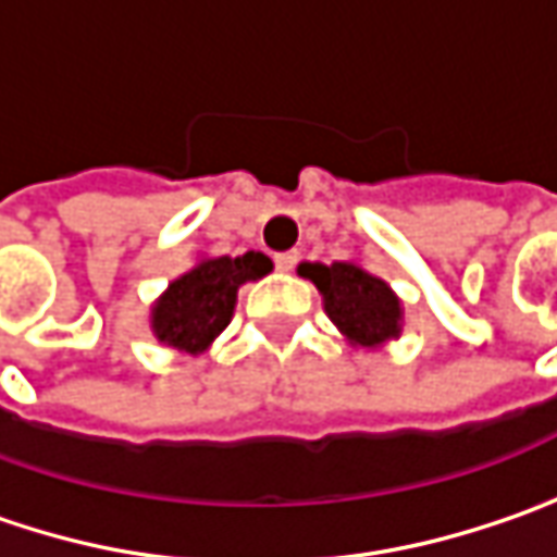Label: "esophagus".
<instances>
[{"instance_id": "obj_1", "label": "esophagus", "mask_w": 557, "mask_h": 557, "mask_svg": "<svg viewBox=\"0 0 557 557\" xmlns=\"http://www.w3.org/2000/svg\"><path fill=\"white\" fill-rule=\"evenodd\" d=\"M274 264H277V271L289 274V271L299 264V251H280L277 258H274Z\"/></svg>"}]
</instances>
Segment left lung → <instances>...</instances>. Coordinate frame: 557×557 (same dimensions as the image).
<instances>
[{
	"label": "left lung",
	"instance_id": "obj_1",
	"mask_svg": "<svg viewBox=\"0 0 557 557\" xmlns=\"http://www.w3.org/2000/svg\"><path fill=\"white\" fill-rule=\"evenodd\" d=\"M296 271L299 277L314 283L324 314L334 321V327L352 349L375 352L404 334V299L359 258L334 264L302 261Z\"/></svg>",
	"mask_w": 557,
	"mask_h": 557
}]
</instances>
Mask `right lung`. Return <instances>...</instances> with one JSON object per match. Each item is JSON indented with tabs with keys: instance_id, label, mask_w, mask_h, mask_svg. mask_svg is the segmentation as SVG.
Returning <instances> with one entry per match:
<instances>
[{
	"instance_id": "right-lung-1",
	"label": "right lung",
	"mask_w": 557,
	"mask_h": 557,
	"mask_svg": "<svg viewBox=\"0 0 557 557\" xmlns=\"http://www.w3.org/2000/svg\"><path fill=\"white\" fill-rule=\"evenodd\" d=\"M274 261L264 251L246 255H198L195 264L170 280L150 302V334L160 346L182 356H201L233 321L239 286L268 277Z\"/></svg>"
}]
</instances>
